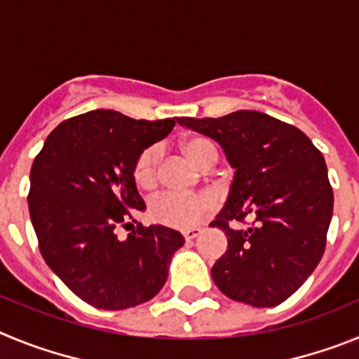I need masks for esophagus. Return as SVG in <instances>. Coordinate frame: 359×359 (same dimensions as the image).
I'll use <instances>...</instances> for the list:
<instances>
[{
    "label": "esophagus",
    "instance_id": "1",
    "mask_svg": "<svg viewBox=\"0 0 359 359\" xmlns=\"http://www.w3.org/2000/svg\"><path fill=\"white\" fill-rule=\"evenodd\" d=\"M199 233H201V228H190V230L183 231V237H185V241H192L196 239Z\"/></svg>",
    "mask_w": 359,
    "mask_h": 359
}]
</instances>
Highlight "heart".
Segmentation results:
<instances>
[{"mask_svg":"<svg viewBox=\"0 0 359 359\" xmlns=\"http://www.w3.org/2000/svg\"><path fill=\"white\" fill-rule=\"evenodd\" d=\"M180 149L201 170H208L217 161V151H215L214 144L201 136L187 138L180 144ZM158 165H160L158 147H147L138 154L135 167H133V180L138 189L152 190L156 187ZM214 208L215 201L208 194L180 196L165 192L149 203V217L163 226L187 230V228L196 226L203 217L212 214Z\"/></svg>","mask_w":359,"mask_h":359,"instance_id":"obj_1","label":"heart"}]
</instances>
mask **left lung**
Masks as SVG:
<instances>
[{
	"mask_svg": "<svg viewBox=\"0 0 359 359\" xmlns=\"http://www.w3.org/2000/svg\"><path fill=\"white\" fill-rule=\"evenodd\" d=\"M176 120L217 142L236 170L226 203L210 223L228 239L212 266L215 286L236 302L278 306L315 271L325 250L332 189L322 152L300 129L259 111ZM248 215L253 227L227 226Z\"/></svg>",
	"mask_w": 359,
	"mask_h": 359,
	"instance_id": "1",
	"label": "left lung"
}]
</instances>
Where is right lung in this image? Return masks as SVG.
Listing matches in <instances>:
<instances>
[{
	"instance_id": "add662e5",
	"label": "right lung",
	"mask_w": 359,
	"mask_h": 359,
	"mask_svg": "<svg viewBox=\"0 0 359 359\" xmlns=\"http://www.w3.org/2000/svg\"><path fill=\"white\" fill-rule=\"evenodd\" d=\"M174 123L90 111L59 123L32 165L28 210L41 255L98 309H128L156 297L185 244L180 231L161 224H138L126 241L116 237L120 224L145 210L133 180L136 158Z\"/></svg>"
}]
</instances>
